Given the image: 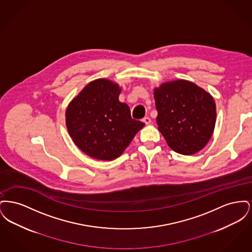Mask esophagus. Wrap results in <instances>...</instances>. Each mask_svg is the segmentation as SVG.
I'll return each mask as SVG.
<instances>
[{"label":"esophagus","mask_w":252,"mask_h":252,"mask_svg":"<svg viewBox=\"0 0 252 252\" xmlns=\"http://www.w3.org/2000/svg\"><path fill=\"white\" fill-rule=\"evenodd\" d=\"M143 122H144L145 125H149L151 123V119L146 116V117H144V119H143Z\"/></svg>","instance_id":"obj_1"}]
</instances>
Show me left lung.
I'll return each instance as SVG.
<instances>
[{
  "mask_svg": "<svg viewBox=\"0 0 252 252\" xmlns=\"http://www.w3.org/2000/svg\"><path fill=\"white\" fill-rule=\"evenodd\" d=\"M158 129L177 153L192 155L210 141L216 120V103L203 89L186 80L154 91Z\"/></svg>",
  "mask_w": 252,
  "mask_h": 252,
  "instance_id": "left-lung-1",
  "label": "left lung"
}]
</instances>
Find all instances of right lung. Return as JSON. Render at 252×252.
<instances>
[{
	"mask_svg": "<svg viewBox=\"0 0 252 252\" xmlns=\"http://www.w3.org/2000/svg\"><path fill=\"white\" fill-rule=\"evenodd\" d=\"M120 89L106 79L87 85L66 110V126L73 143L98 159L121 156L144 123L131 118L129 107L118 99Z\"/></svg>",
	"mask_w": 252,
	"mask_h": 252,
	"instance_id": "right-lung-1",
	"label": "right lung"
}]
</instances>
